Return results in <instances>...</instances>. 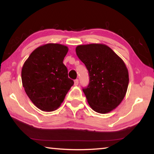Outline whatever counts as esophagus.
<instances>
[{
  "label": "esophagus",
  "instance_id": "esophagus-1",
  "mask_svg": "<svg viewBox=\"0 0 154 154\" xmlns=\"http://www.w3.org/2000/svg\"><path fill=\"white\" fill-rule=\"evenodd\" d=\"M74 84H75V85H77L78 84H79V79H75V81H74Z\"/></svg>",
  "mask_w": 154,
  "mask_h": 154
}]
</instances>
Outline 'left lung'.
<instances>
[{"label": "left lung", "instance_id": "obj_1", "mask_svg": "<svg viewBox=\"0 0 154 154\" xmlns=\"http://www.w3.org/2000/svg\"><path fill=\"white\" fill-rule=\"evenodd\" d=\"M75 50L89 72V84L83 88L88 104L99 113L113 110L124 99L129 83L124 61L104 44L81 45Z\"/></svg>", "mask_w": 154, "mask_h": 154}]
</instances>
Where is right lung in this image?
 <instances>
[{
	"label": "right lung",
	"mask_w": 154,
	"mask_h": 154,
	"mask_svg": "<svg viewBox=\"0 0 154 154\" xmlns=\"http://www.w3.org/2000/svg\"><path fill=\"white\" fill-rule=\"evenodd\" d=\"M69 49L58 43H48L35 49L22 69V82L30 100L43 111L58 109L74 82L68 77L63 64Z\"/></svg>",
	"instance_id": "right-lung-1"
}]
</instances>
